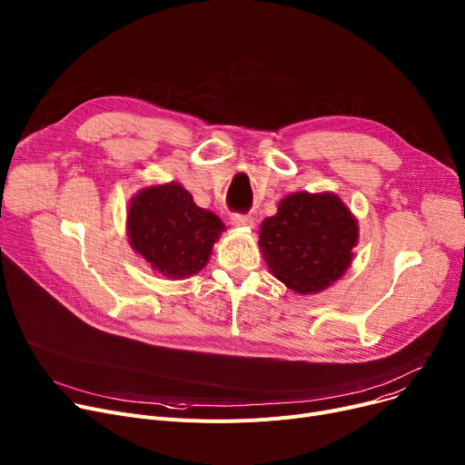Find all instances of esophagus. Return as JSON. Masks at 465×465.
Returning <instances> with one entry per match:
<instances>
[{"label": "esophagus", "mask_w": 465, "mask_h": 465, "mask_svg": "<svg viewBox=\"0 0 465 465\" xmlns=\"http://www.w3.org/2000/svg\"><path fill=\"white\" fill-rule=\"evenodd\" d=\"M232 224L233 226H242V228H252L254 226V218L251 214L233 213L232 214Z\"/></svg>", "instance_id": "1"}]
</instances>
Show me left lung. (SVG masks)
<instances>
[{
  "instance_id": "obj_1",
  "label": "left lung",
  "mask_w": 465,
  "mask_h": 465,
  "mask_svg": "<svg viewBox=\"0 0 465 465\" xmlns=\"http://www.w3.org/2000/svg\"><path fill=\"white\" fill-rule=\"evenodd\" d=\"M356 241V218L337 195L298 192L263 220L258 242L281 282L298 294H314L347 272Z\"/></svg>"
}]
</instances>
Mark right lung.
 I'll return each mask as SVG.
<instances>
[{"mask_svg":"<svg viewBox=\"0 0 465 465\" xmlns=\"http://www.w3.org/2000/svg\"><path fill=\"white\" fill-rule=\"evenodd\" d=\"M223 220L193 203L181 184L139 192L128 211L132 247L165 277H190L203 270Z\"/></svg>","mask_w":465,"mask_h":465,"instance_id":"right-lung-1","label":"right lung"}]
</instances>
